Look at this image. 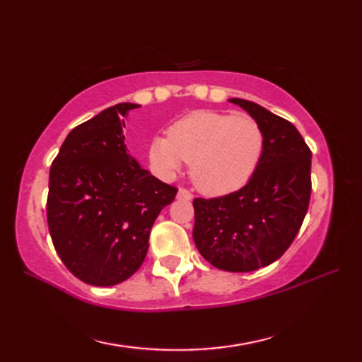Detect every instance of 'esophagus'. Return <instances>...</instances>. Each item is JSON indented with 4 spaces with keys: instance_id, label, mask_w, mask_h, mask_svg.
<instances>
[{
    "instance_id": "obj_1",
    "label": "esophagus",
    "mask_w": 362,
    "mask_h": 362,
    "mask_svg": "<svg viewBox=\"0 0 362 362\" xmlns=\"http://www.w3.org/2000/svg\"><path fill=\"white\" fill-rule=\"evenodd\" d=\"M177 197L183 199V201H191V199H193V194H191V191H188L185 188H180L179 193H177Z\"/></svg>"
}]
</instances>
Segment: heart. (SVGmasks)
<instances>
[{"mask_svg":"<svg viewBox=\"0 0 362 362\" xmlns=\"http://www.w3.org/2000/svg\"><path fill=\"white\" fill-rule=\"evenodd\" d=\"M263 151L264 132L253 118L196 110L175 121L169 136L152 138L149 161L160 177L171 179L187 160L196 187L222 196L249 182Z\"/></svg>","mask_w":362,"mask_h":362,"instance_id":"obj_1","label":"heart"}]
</instances>
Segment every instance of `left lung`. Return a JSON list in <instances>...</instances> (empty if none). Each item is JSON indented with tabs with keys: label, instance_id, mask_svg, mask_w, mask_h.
<instances>
[{
	"label": "left lung",
	"instance_id": "obj_1",
	"mask_svg": "<svg viewBox=\"0 0 362 362\" xmlns=\"http://www.w3.org/2000/svg\"><path fill=\"white\" fill-rule=\"evenodd\" d=\"M264 132L250 180L222 197L193 201V238L201 255L227 272H252L288 250L311 196V151L294 124L252 101L232 98Z\"/></svg>",
	"mask_w": 362,
	"mask_h": 362
}]
</instances>
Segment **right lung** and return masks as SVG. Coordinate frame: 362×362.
Returning <instances> with one entry per match:
<instances>
[{
  "label": "right lung",
  "mask_w": 362,
  "mask_h": 362,
  "mask_svg": "<svg viewBox=\"0 0 362 362\" xmlns=\"http://www.w3.org/2000/svg\"><path fill=\"white\" fill-rule=\"evenodd\" d=\"M136 107L121 103L74 127L49 171L54 249L68 271L93 286H113L138 271L153 222L177 194L127 152L122 118Z\"/></svg>",
  "instance_id": "1"
}]
</instances>
